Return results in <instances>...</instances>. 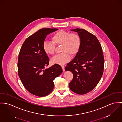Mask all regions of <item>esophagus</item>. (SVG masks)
<instances>
[{"label": "esophagus", "instance_id": "obj_1", "mask_svg": "<svg viewBox=\"0 0 122 122\" xmlns=\"http://www.w3.org/2000/svg\"><path fill=\"white\" fill-rule=\"evenodd\" d=\"M62 68L63 71H65V66H62Z\"/></svg>", "mask_w": 122, "mask_h": 122}]
</instances>
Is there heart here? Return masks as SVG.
<instances>
[{
  "mask_svg": "<svg viewBox=\"0 0 122 122\" xmlns=\"http://www.w3.org/2000/svg\"><path fill=\"white\" fill-rule=\"evenodd\" d=\"M51 39V41H45L43 43L42 49L46 54L51 56L54 54L55 45H61L60 51L62 53L56 55L51 59V63L54 64L64 65L69 62L70 55L75 56L81 48V37L76 33L59 30L55 33Z\"/></svg>",
  "mask_w": 122,
  "mask_h": 122,
  "instance_id": "b5f03b06",
  "label": "heart"
}]
</instances>
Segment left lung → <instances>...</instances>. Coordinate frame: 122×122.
Listing matches in <instances>:
<instances>
[{"label":"left lung","instance_id":"obj_1","mask_svg":"<svg viewBox=\"0 0 122 122\" xmlns=\"http://www.w3.org/2000/svg\"><path fill=\"white\" fill-rule=\"evenodd\" d=\"M81 39L78 53L65 67L73 78L69 83L70 89L79 95L86 94L94 89L103 72L104 59L101 45L93 34L84 29L76 28Z\"/></svg>","mask_w":122,"mask_h":122}]
</instances>
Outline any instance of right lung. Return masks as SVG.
<instances>
[{
	"label": "right lung",
	"mask_w": 122,
	"mask_h": 122,
	"mask_svg": "<svg viewBox=\"0 0 122 122\" xmlns=\"http://www.w3.org/2000/svg\"><path fill=\"white\" fill-rule=\"evenodd\" d=\"M57 28H42L29 36L23 42L18 59V75L25 88L33 95L43 97L54 87L53 81L63 72L61 66L49 64V58L44 52L42 44L49 34Z\"/></svg>",
	"instance_id": "obj_1"
}]
</instances>
